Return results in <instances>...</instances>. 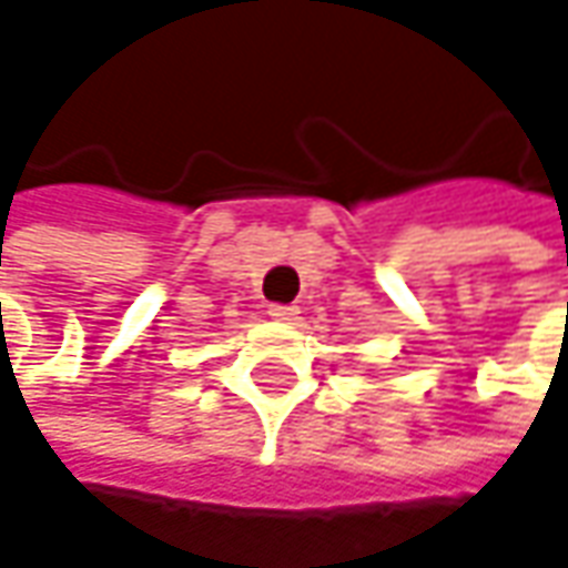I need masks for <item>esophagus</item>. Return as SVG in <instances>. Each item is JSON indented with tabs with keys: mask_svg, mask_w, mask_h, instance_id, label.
Here are the masks:
<instances>
[{
	"mask_svg": "<svg viewBox=\"0 0 568 568\" xmlns=\"http://www.w3.org/2000/svg\"><path fill=\"white\" fill-rule=\"evenodd\" d=\"M268 315H272L275 322H296L300 310H296V306H284V303H272V306H268Z\"/></svg>",
	"mask_w": 568,
	"mask_h": 568,
	"instance_id": "1",
	"label": "esophagus"
}]
</instances>
